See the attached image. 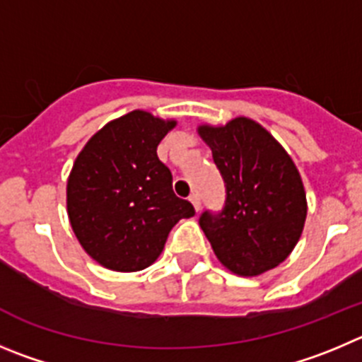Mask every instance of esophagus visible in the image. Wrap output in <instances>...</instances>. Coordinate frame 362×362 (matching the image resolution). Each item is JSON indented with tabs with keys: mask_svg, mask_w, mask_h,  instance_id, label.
Masks as SVG:
<instances>
[{
	"mask_svg": "<svg viewBox=\"0 0 362 362\" xmlns=\"http://www.w3.org/2000/svg\"><path fill=\"white\" fill-rule=\"evenodd\" d=\"M189 202H191L192 205H194V211H200V197H198V194H194V192H192L191 197H189Z\"/></svg>",
	"mask_w": 362,
	"mask_h": 362,
	"instance_id": "esophagus-1",
	"label": "esophagus"
}]
</instances>
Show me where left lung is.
I'll use <instances>...</instances> for the list:
<instances>
[{
	"label": "left lung",
	"instance_id": "1",
	"mask_svg": "<svg viewBox=\"0 0 362 362\" xmlns=\"http://www.w3.org/2000/svg\"><path fill=\"white\" fill-rule=\"evenodd\" d=\"M198 134L212 150L227 187L223 211L200 216L216 257L241 276L276 268L298 243L307 216L295 162L266 128L248 117L223 127L202 124Z\"/></svg>",
	"mask_w": 362,
	"mask_h": 362
}]
</instances>
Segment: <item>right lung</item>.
<instances>
[{
    "label": "right lung",
    "mask_w": 362,
    "mask_h": 362,
    "mask_svg": "<svg viewBox=\"0 0 362 362\" xmlns=\"http://www.w3.org/2000/svg\"><path fill=\"white\" fill-rule=\"evenodd\" d=\"M177 121L132 110L87 141L67 178V216L82 248L112 272L157 261L171 228L194 207L173 192L157 146Z\"/></svg>",
    "instance_id": "1"
}]
</instances>
